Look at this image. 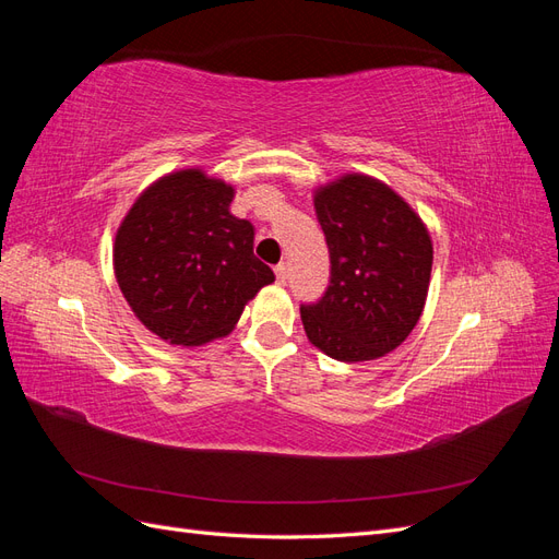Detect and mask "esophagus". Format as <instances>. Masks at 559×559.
I'll use <instances>...</instances> for the list:
<instances>
[{
  "instance_id": "34e87169",
  "label": "esophagus",
  "mask_w": 559,
  "mask_h": 559,
  "mask_svg": "<svg viewBox=\"0 0 559 559\" xmlns=\"http://www.w3.org/2000/svg\"><path fill=\"white\" fill-rule=\"evenodd\" d=\"M275 275H277V282H280V284H286V280H289V270H286L284 263H277V265H275Z\"/></svg>"
}]
</instances>
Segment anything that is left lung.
I'll return each instance as SVG.
<instances>
[{
    "instance_id": "obj_1",
    "label": "left lung",
    "mask_w": 559,
    "mask_h": 559,
    "mask_svg": "<svg viewBox=\"0 0 559 559\" xmlns=\"http://www.w3.org/2000/svg\"><path fill=\"white\" fill-rule=\"evenodd\" d=\"M331 280L300 306L310 343L337 361H370L396 349L419 321L433 247L421 218L386 183L347 175L314 193Z\"/></svg>"
}]
</instances>
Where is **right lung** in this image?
Instances as JSON below:
<instances>
[{"mask_svg": "<svg viewBox=\"0 0 559 559\" xmlns=\"http://www.w3.org/2000/svg\"><path fill=\"white\" fill-rule=\"evenodd\" d=\"M233 186L200 170L151 183L116 233V282L134 317L170 345L224 337L275 282L253 257V226L230 214Z\"/></svg>", "mask_w": 559, "mask_h": 559, "instance_id": "obj_1", "label": "right lung"}]
</instances>
